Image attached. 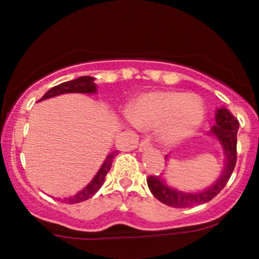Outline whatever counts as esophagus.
Returning a JSON list of instances; mask_svg holds the SVG:
<instances>
[{"instance_id": "1", "label": "esophagus", "mask_w": 259, "mask_h": 259, "mask_svg": "<svg viewBox=\"0 0 259 259\" xmlns=\"http://www.w3.org/2000/svg\"><path fill=\"white\" fill-rule=\"evenodd\" d=\"M150 146H151V140H150V138H148V137H146V138H143L142 142H140L139 150H140V151H143V150L149 149Z\"/></svg>"}]
</instances>
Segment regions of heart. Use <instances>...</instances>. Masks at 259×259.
Wrapping results in <instances>:
<instances>
[{"mask_svg":"<svg viewBox=\"0 0 259 259\" xmlns=\"http://www.w3.org/2000/svg\"><path fill=\"white\" fill-rule=\"evenodd\" d=\"M132 115L140 127L158 128L162 140L177 143L198 130L205 116V108L197 96L152 91L142 95L133 103Z\"/></svg>","mask_w":259,"mask_h":259,"instance_id":"obj_1","label":"heart"}]
</instances>
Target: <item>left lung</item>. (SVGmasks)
Returning a JSON list of instances; mask_svg holds the SVG:
<instances>
[{"mask_svg": "<svg viewBox=\"0 0 259 259\" xmlns=\"http://www.w3.org/2000/svg\"><path fill=\"white\" fill-rule=\"evenodd\" d=\"M239 121L227 109H219L216 113V126L211 128V133L216 136L225 149L226 165L222 175L211 187L203 192L185 193L173 190L164 184L159 175H150L146 179L151 193L159 202L171 207H191L210 202L223 190L237 163V135ZM167 159V156H165Z\"/></svg>", "mask_w": 259, "mask_h": 259, "instance_id": "8db88e82", "label": "left lung"}]
</instances>
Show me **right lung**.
I'll use <instances>...</instances> for the list:
<instances>
[{"mask_svg": "<svg viewBox=\"0 0 259 259\" xmlns=\"http://www.w3.org/2000/svg\"><path fill=\"white\" fill-rule=\"evenodd\" d=\"M94 80L95 79L92 78V76H80V78L74 79V80L62 82V84L54 86L53 89H50L49 91H47L39 101L47 100V98L54 97V96H57V95L68 94V92L92 94V92H96V85L94 84ZM115 156H116V151L111 152V154L108 155V157L105 158L104 163L102 164L100 171H98L97 175L94 178V180H92L91 183L84 188V190H81L80 192L76 193L75 196L63 198L62 202L66 204H75V203H80V202H84V200L90 199V198L102 187V185H103L104 179L107 177L108 171H109Z\"/></svg>", "mask_w": 259, "mask_h": 259, "instance_id": "1", "label": "right lung"}]
</instances>
